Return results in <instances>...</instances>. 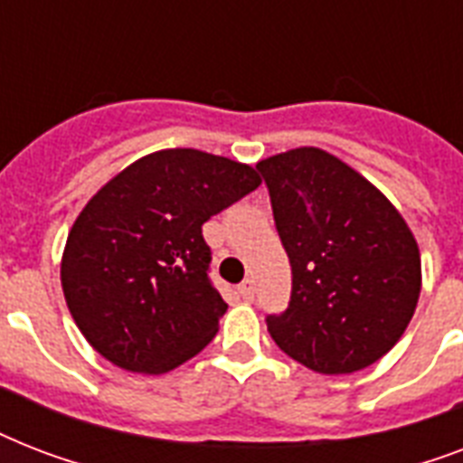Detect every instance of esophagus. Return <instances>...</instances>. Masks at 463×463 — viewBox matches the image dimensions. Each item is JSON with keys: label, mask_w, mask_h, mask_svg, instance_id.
I'll use <instances>...</instances> for the list:
<instances>
[{"label": "esophagus", "mask_w": 463, "mask_h": 463, "mask_svg": "<svg viewBox=\"0 0 463 463\" xmlns=\"http://www.w3.org/2000/svg\"><path fill=\"white\" fill-rule=\"evenodd\" d=\"M238 293L242 296V300H252V298H254V281H252V279H245V281L240 283Z\"/></svg>", "instance_id": "esophagus-1"}]
</instances>
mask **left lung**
Segmentation results:
<instances>
[{"label":"left lung","instance_id":"left-lung-1","mask_svg":"<svg viewBox=\"0 0 463 463\" xmlns=\"http://www.w3.org/2000/svg\"><path fill=\"white\" fill-rule=\"evenodd\" d=\"M290 260L293 288L269 315L276 345L322 374H348L392 351L420 296V254L380 189L322 148L257 163Z\"/></svg>","mask_w":463,"mask_h":463}]
</instances>
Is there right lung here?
<instances>
[{
	"label": "right lung",
	"instance_id": "obj_1",
	"mask_svg": "<svg viewBox=\"0 0 463 463\" xmlns=\"http://www.w3.org/2000/svg\"><path fill=\"white\" fill-rule=\"evenodd\" d=\"M257 170L196 148L137 160L98 192L67 238L61 288L93 348L132 373L182 365L228 305L202 225L260 187Z\"/></svg>",
	"mask_w": 463,
	"mask_h": 463
}]
</instances>
